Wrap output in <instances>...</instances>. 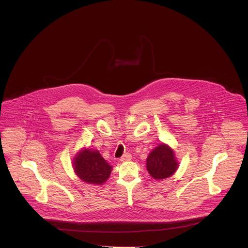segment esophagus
I'll use <instances>...</instances> for the list:
<instances>
[{
  "label": "esophagus",
  "mask_w": 248,
  "mask_h": 248,
  "mask_svg": "<svg viewBox=\"0 0 248 248\" xmlns=\"http://www.w3.org/2000/svg\"><path fill=\"white\" fill-rule=\"evenodd\" d=\"M132 159V156H131V154H129V153H125L120 160L122 161V162H125V161H128L130 159Z\"/></svg>",
  "instance_id": "1"
}]
</instances>
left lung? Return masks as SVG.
<instances>
[{
    "label": "left lung",
    "mask_w": 248,
    "mask_h": 248,
    "mask_svg": "<svg viewBox=\"0 0 248 248\" xmlns=\"http://www.w3.org/2000/svg\"><path fill=\"white\" fill-rule=\"evenodd\" d=\"M178 167V160L173 149L164 143L152 149L147 158V170L155 180L168 178Z\"/></svg>",
    "instance_id": "obj_1"
}]
</instances>
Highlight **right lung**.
<instances>
[{
	"instance_id": "add662e5",
	"label": "right lung",
	"mask_w": 248,
	"mask_h": 248,
	"mask_svg": "<svg viewBox=\"0 0 248 248\" xmlns=\"http://www.w3.org/2000/svg\"><path fill=\"white\" fill-rule=\"evenodd\" d=\"M73 169L83 182L100 186L109 179L112 167L101 157L99 150L85 148L73 159Z\"/></svg>"
}]
</instances>
